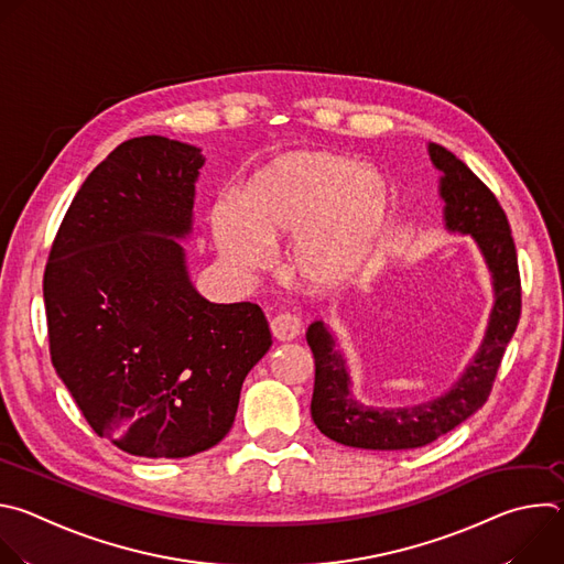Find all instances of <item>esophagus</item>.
<instances>
[{"mask_svg": "<svg viewBox=\"0 0 564 564\" xmlns=\"http://www.w3.org/2000/svg\"><path fill=\"white\" fill-rule=\"evenodd\" d=\"M270 328H272V335L279 339V341H292L299 337L301 333V321L299 316L290 314V312H279L272 321H270Z\"/></svg>", "mask_w": 564, "mask_h": 564, "instance_id": "1", "label": "esophagus"}]
</instances>
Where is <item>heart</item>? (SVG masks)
Listing matches in <instances>:
<instances>
[{
	"label": "heart",
	"instance_id": "obj_1",
	"mask_svg": "<svg viewBox=\"0 0 564 564\" xmlns=\"http://www.w3.org/2000/svg\"><path fill=\"white\" fill-rule=\"evenodd\" d=\"M390 216L383 176L333 151H292L254 172L212 209L220 254L238 270H261L268 246L290 243V274L316 288L352 279L372 257Z\"/></svg>",
	"mask_w": 564,
	"mask_h": 564
}]
</instances>
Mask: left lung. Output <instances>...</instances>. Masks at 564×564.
<instances>
[{"label":"left lung","mask_w":564,"mask_h":564,"mask_svg":"<svg viewBox=\"0 0 564 564\" xmlns=\"http://www.w3.org/2000/svg\"><path fill=\"white\" fill-rule=\"evenodd\" d=\"M433 165L442 172L440 196L448 231L470 234L494 279L496 303L479 350L448 392L401 409H372L352 394L350 375L335 337L314 321L305 339L314 357V392L310 413L326 437L355 448L409 451L446 435L491 394L507 344L511 341L522 310L518 254L505 209L494 192L462 160L442 144L429 142Z\"/></svg>","instance_id":"8db88e82"}]
</instances>
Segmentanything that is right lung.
Instances as JSON below:
<instances>
[{
  "label": "right lung",
  "instance_id": "right-lung-1",
  "mask_svg": "<svg viewBox=\"0 0 564 564\" xmlns=\"http://www.w3.org/2000/svg\"><path fill=\"white\" fill-rule=\"evenodd\" d=\"M200 149L118 144L75 194L44 270L51 361L89 426L138 457H189L231 429L272 346L257 303H212L187 274Z\"/></svg>",
  "mask_w": 564,
  "mask_h": 564
}]
</instances>
